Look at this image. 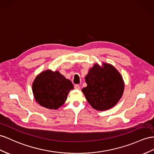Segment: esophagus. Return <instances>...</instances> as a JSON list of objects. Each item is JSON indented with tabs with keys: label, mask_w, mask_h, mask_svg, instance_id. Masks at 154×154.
Here are the masks:
<instances>
[{
	"label": "esophagus",
	"mask_w": 154,
	"mask_h": 154,
	"mask_svg": "<svg viewBox=\"0 0 154 154\" xmlns=\"http://www.w3.org/2000/svg\"><path fill=\"white\" fill-rule=\"evenodd\" d=\"M74 88H75L76 90H80V88H81V87H80V86L79 85H75L74 86Z\"/></svg>",
	"instance_id": "1"
}]
</instances>
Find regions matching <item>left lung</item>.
Returning a JSON list of instances; mask_svg holds the SVG:
<instances>
[{
    "mask_svg": "<svg viewBox=\"0 0 154 154\" xmlns=\"http://www.w3.org/2000/svg\"><path fill=\"white\" fill-rule=\"evenodd\" d=\"M86 87L82 89L86 100L97 111L113 107L123 95L124 81L112 65L103 62L95 64L85 77Z\"/></svg>",
    "mask_w": 154,
    "mask_h": 154,
    "instance_id": "8db88e82",
    "label": "left lung"
}]
</instances>
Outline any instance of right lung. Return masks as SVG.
<instances>
[{"instance_id": "1", "label": "right lung", "mask_w": 154, "mask_h": 154, "mask_svg": "<svg viewBox=\"0 0 154 154\" xmlns=\"http://www.w3.org/2000/svg\"><path fill=\"white\" fill-rule=\"evenodd\" d=\"M73 85L58 71L47 69L35 78L32 92L37 103L49 109H58L65 103Z\"/></svg>"}]
</instances>
